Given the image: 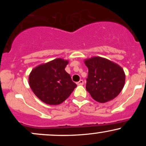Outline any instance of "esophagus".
Returning <instances> with one entry per match:
<instances>
[{
    "label": "esophagus",
    "mask_w": 146,
    "mask_h": 146,
    "mask_svg": "<svg viewBox=\"0 0 146 146\" xmlns=\"http://www.w3.org/2000/svg\"><path fill=\"white\" fill-rule=\"evenodd\" d=\"M77 84H78V85H83L84 84V81L82 80H80V81L77 82Z\"/></svg>",
    "instance_id": "34e87169"
}]
</instances>
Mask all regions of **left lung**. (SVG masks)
<instances>
[{
  "label": "left lung",
  "instance_id": "1",
  "mask_svg": "<svg viewBox=\"0 0 146 146\" xmlns=\"http://www.w3.org/2000/svg\"><path fill=\"white\" fill-rule=\"evenodd\" d=\"M88 68L86 89L100 103L113 100L125 84V73L121 66L110 60L94 57L84 61Z\"/></svg>",
  "mask_w": 146,
  "mask_h": 146
}]
</instances>
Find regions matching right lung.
I'll list each match as a JSON object with an SVG mask.
<instances>
[{
  "label": "right lung",
  "mask_w": 146,
  "mask_h": 146,
  "mask_svg": "<svg viewBox=\"0 0 146 146\" xmlns=\"http://www.w3.org/2000/svg\"><path fill=\"white\" fill-rule=\"evenodd\" d=\"M68 63L66 60L58 58L31 71L29 86L41 101L49 105L60 104L76 88V84L64 69Z\"/></svg>",
  "instance_id": "right-lung-1"
}]
</instances>
